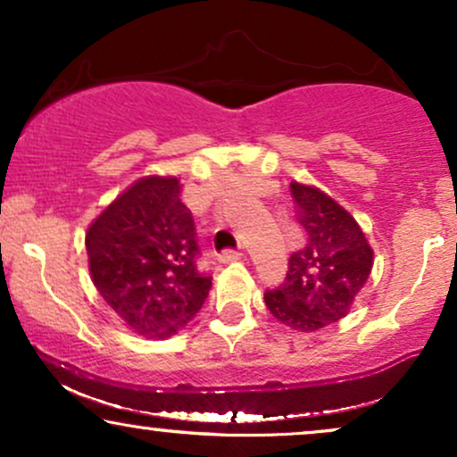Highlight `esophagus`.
Here are the masks:
<instances>
[{"label":"esophagus","instance_id":"esophagus-1","mask_svg":"<svg viewBox=\"0 0 457 457\" xmlns=\"http://www.w3.org/2000/svg\"><path fill=\"white\" fill-rule=\"evenodd\" d=\"M243 258V253L240 251H234V249H225L223 253H219V262H223V264H229V262H236Z\"/></svg>","mask_w":457,"mask_h":457}]
</instances>
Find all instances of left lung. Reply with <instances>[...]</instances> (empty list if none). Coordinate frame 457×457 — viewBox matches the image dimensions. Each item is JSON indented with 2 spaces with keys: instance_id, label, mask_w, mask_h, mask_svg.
Here are the masks:
<instances>
[{
  "instance_id": "obj_1",
  "label": "left lung",
  "mask_w": 457,
  "mask_h": 457,
  "mask_svg": "<svg viewBox=\"0 0 457 457\" xmlns=\"http://www.w3.org/2000/svg\"><path fill=\"white\" fill-rule=\"evenodd\" d=\"M298 223L307 245L290 255L286 281L266 290L277 322L313 333L342 320L354 305L374 266V249L354 217L318 187L292 182Z\"/></svg>"
}]
</instances>
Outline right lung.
Returning a JSON list of instances; mask_svg holds the SVG:
<instances>
[{"label":"right lung","instance_id":"right-lung-1","mask_svg":"<svg viewBox=\"0 0 457 457\" xmlns=\"http://www.w3.org/2000/svg\"><path fill=\"white\" fill-rule=\"evenodd\" d=\"M174 176H145L109 204L86 234L96 290L137 335L167 339L202 309L212 277L197 269L193 214Z\"/></svg>","mask_w":457,"mask_h":457}]
</instances>
